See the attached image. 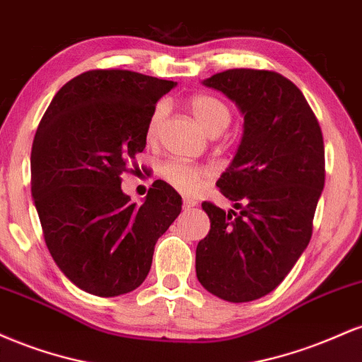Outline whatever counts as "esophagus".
I'll list each match as a JSON object with an SVG mask.
<instances>
[{
	"label": "esophagus",
	"instance_id": "esophagus-1",
	"mask_svg": "<svg viewBox=\"0 0 362 362\" xmlns=\"http://www.w3.org/2000/svg\"><path fill=\"white\" fill-rule=\"evenodd\" d=\"M195 206H197V201H194V199L190 197L182 199V207H184V209H192Z\"/></svg>",
	"mask_w": 362,
	"mask_h": 362
}]
</instances>
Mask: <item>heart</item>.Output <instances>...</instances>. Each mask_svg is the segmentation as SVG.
<instances>
[{"label": "heart", "instance_id": "b5f03b06", "mask_svg": "<svg viewBox=\"0 0 362 362\" xmlns=\"http://www.w3.org/2000/svg\"><path fill=\"white\" fill-rule=\"evenodd\" d=\"M189 109L197 119V122L206 129L207 134L218 136L230 126L231 122V110L230 107L224 103L221 98L214 97V95L207 93H197L189 98ZM165 109L163 103H158L153 109L151 115L148 119L146 126V139L155 141L160 134L161 124H163ZM161 175L168 182L173 189L178 192L184 194H195L202 185L213 177L211 168L204 167V165H194L187 163V161L172 160L161 167Z\"/></svg>", "mask_w": 362, "mask_h": 362}]
</instances>
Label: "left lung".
<instances>
[{"instance_id":"8db88e82","label":"left lung","mask_w":362,"mask_h":362,"mask_svg":"<svg viewBox=\"0 0 362 362\" xmlns=\"http://www.w3.org/2000/svg\"><path fill=\"white\" fill-rule=\"evenodd\" d=\"M243 114V136L216 182L235 202H202L211 230L195 250L197 279L231 303L259 300L284 281L308 247L325 185L322 129L301 90L279 73L228 69L202 81Z\"/></svg>"}]
</instances>
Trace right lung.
I'll use <instances>...</instances> for the list:
<instances>
[{"instance_id": "1", "label": "right lung", "mask_w": 362, "mask_h": 362, "mask_svg": "<svg viewBox=\"0 0 362 362\" xmlns=\"http://www.w3.org/2000/svg\"><path fill=\"white\" fill-rule=\"evenodd\" d=\"M126 69H91L57 91L32 144V197L54 262L73 284L112 298L139 288L182 197L153 182L141 206L122 192L146 148L148 119L175 86ZM132 172V170H131Z\"/></svg>"}]
</instances>
